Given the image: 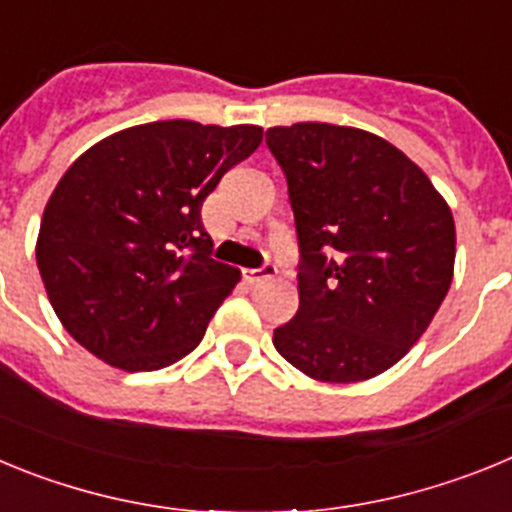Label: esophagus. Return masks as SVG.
<instances>
[{"label":"esophagus","instance_id":"esophagus-1","mask_svg":"<svg viewBox=\"0 0 512 512\" xmlns=\"http://www.w3.org/2000/svg\"><path fill=\"white\" fill-rule=\"evenodd\" d=\"M243 277H246V282H264V279H271L277 277V266L274 264H264L259 266V269H243Z\"/></svg>","mask_w":512,"mask_h":512}]
</instances>
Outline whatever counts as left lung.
<instances>
[{
  "label": "left lung",
  "instance_id": "8db88e82",
  "mask_svg": "<svg viewBox=\"0 0 512 512\" xmlns=\"http://www.w3.org/2000/svg\"><path fill=\"white\" fill-rule=\"evenodd\" d=\"M300 241V310L274 348L320 382H361L408 354L451 287L449 205L379 135L328 122L266 130Z\"/></svg>",
  "mask_w": 512,
  "mask_h": 512
}]
</instances>
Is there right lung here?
I'll return each instance as SVG.
<instances>
[{"mask_svg": "<svg viewBox=\"0 0 512 512\" xmlns=\"http://www.w3.org/2000/svg\"><path fill=\"white\" fill-rule=\"evenodd\" d=\"M261 138L256 125L161 120L76 158L45 205L35 248L74 341L125 372H156L200 346L241 279L212 259L202 202Z\"/></svg>", "mask_w": 512, "mask_h": 512, "instance_id": "add662e5", "label": "right lung"}]
</instances>
